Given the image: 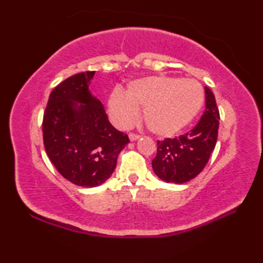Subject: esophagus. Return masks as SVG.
<instances>
[{
    "label": "esophagus",
    "instance_id": "obj_1",
    "mask_svg": "<svg viewBox=\"0 0 263 263\" xmlns=\"http://www.w3.org/2000/svg\"><path fill=\"white\" fill-rule=\"evenodd\" d=\"M128 138H130L131 141H136L139 138H140V136L137 135V133H130V135H128Z\"/></svg>",
    "mask_w": 263,
    "mask_h": 263
}]
</instances>
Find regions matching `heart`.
I'll return each instance as SVG.
<instances>
[{"mask_svg": "<svg viewBox=\"0 0 263 263\" xmlns=\"http://www.w3.org/2000/svg\"><path fill=\"white\" fill-rule=\"evenodd\" d=\"M204 102L203 89L192 79L175 77H148L131 82L126 95L115 90L109 98V111L117 123L128 125L143 108V119L150 131L171 136L191 122Z\"/></svg>", "mask_w": 263, "mask_h": 263, "instance_id": "obj_1", "label": "heart"}]
</instances>
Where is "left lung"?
<instances>
[{
	"label": "left lung",
	"instance_id": "8db88e82",
	"mask_svg": "<svg viewBox=\"0 0 263 263\" xmlns=\"http://www.w3.org/2000/svg\"><path fill=\"white\" fill-rule=\"evenodd\" d=\"M204 90L205 108L198 124L185 135L157 142L153 170L160 180L183 184L198 176L208 163L217 142L220 116L215 95L208 87Z\"/></svg>",
	"mask_w": 263,
	"mask_h": 263
}]
</instances>
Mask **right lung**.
Masks as SVG:
<instances>
[{
    "mask_svg": "<svg viewBox=\"0 0 263 263\" xmlns=\"http://www.w3.org/2000/svg\"><path fill=\"white\" fill-rule=\"evenodd\" d=\"M93 76L95 71L81 72L55 87L43 117L49 160L66 180L86 187L108 180L117 156L130 142L110 124L103 104L89 90Z\"/></svg>",
    "mask_w": 263,
    "mask_h": 263,
    "instance_id": "1",
    "label": "right lung"
}]
</instances>
